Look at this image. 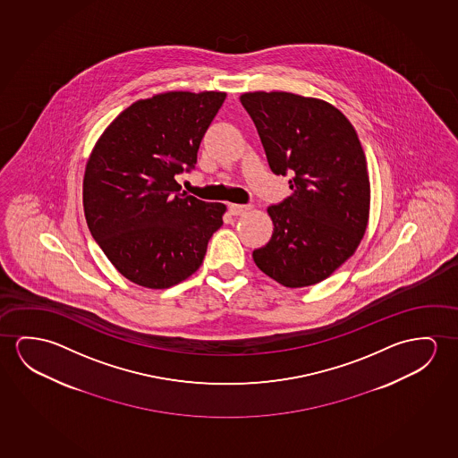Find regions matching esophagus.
I'll use <instances>...</instances> for the list:
<instances>
[{"instance_id": "34e87169", "label": "esophagus", "mask_w": 458, "mask_h": 458, "mask_svg": "<svg viewBox=\"0 0 458 458\" xmlns=\"http://www.w3.org/2000/svg\"><path fill=\"white\" fill-rule=\"evenodd\" d=\"M249 209H250L249 204H230V206H228V211H230L232 216H242V214L249 211Z\"/></svg>"}]
</instances>
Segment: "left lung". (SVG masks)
I'll list each match as a JSON object with an SVG mask.
<instances>
[{
    "instance_id": "left-lung-1",
    "label": "left lung",
    "mask_w": 458,
    "mask_h": 458,
    "mask_svg": "<svg viewBox=\"0 0 458 458\" xmlns=\"http://www.w3.org/2000/svg\"><path fill=\"white\" fill-rule=\"evenodd\" d=\"M276 176L292 195L267 208L275 233L255 265L290 289L333 275L352 257L369 214L366 157L352 123L335 106L287 92L244 93Z\"/></svg>"
}]
</instances>
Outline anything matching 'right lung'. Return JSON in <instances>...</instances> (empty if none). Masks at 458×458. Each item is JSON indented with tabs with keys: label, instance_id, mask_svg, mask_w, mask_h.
I'll return each mask as SVG.
<instances>
[{
	"label": "right lung",
	"instance_id": "add662e5",
	"mask_svg": "<svg viewBox=\"0 0 458 458\" xmlns=\"http://www.w3.org/2000/svg\"><path fill=\"white\" fill-rule=\"evenodd\" d=\"M224 92H168L120 113L93 148L84 176V212L93 240L120 275L168 289L203 263L224 224L225 204L181 191L177 176L197 165Z\"/></svg>",
	"mask_w": 458,
	"mask_h": 458
}]
</instances>
